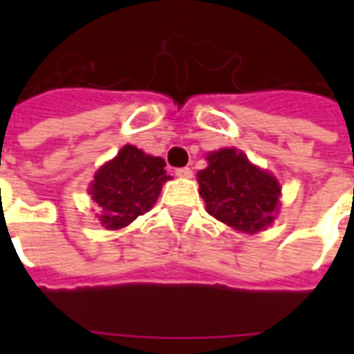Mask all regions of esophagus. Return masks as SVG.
<instances>
[{
    "label": "esophagus",
    "mask_w": 354,
    "mask_h": 354,
    "mask_svg": "<svg viewBox=\"0 0 354 354\" xmlns=\"http://www.w3.org/2000/svg\"><path fill=\"white\" fill-rule=\"evenodd\" d=\"M176 176L191 178V176H193V171H191L189 167H182V169H176Z\"/></svg>",
    "instance_id": "obj_1"
}]
</instances>
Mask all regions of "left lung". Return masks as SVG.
Here are the masks:
<instances>
[{
	"label": "left lung",
	"instance_id": "8db88e82",
	"mask_svg": "<svg viewBox=\"0 0 354 354\" xmlns=\"http://www.w3.org/2000/svg\"><path fill=\"white\" fill-rule=\"evenodd\" d=\"M207 161V169L198 172V183L209 215L246 233L261 232L274 222L281 187L272 174L252 165L235 149L211 152Z\"/></svg>",
	"mask_w": 354,
	"mask_h": 354
}]
</instances>
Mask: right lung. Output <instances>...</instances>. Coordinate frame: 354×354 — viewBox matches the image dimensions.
<instances>
[{
	"mask_svg": "<svg viewBox=\"0 0 354 354\" xmlns=\"http://www.w3.org/2000/svg\"><path fill=\"white\" fill-rule=\"evenodd\" d=\"M165 161L127 145L110 163L102 165L91 183L90 194L106 230L128 226L156 204L165 174Z\"/></svg>",
	"mask_w": 354,
	"mask_h": 354,
	"instance_id": "obj_1",
	"label": "right lung"
}]
</instances>
